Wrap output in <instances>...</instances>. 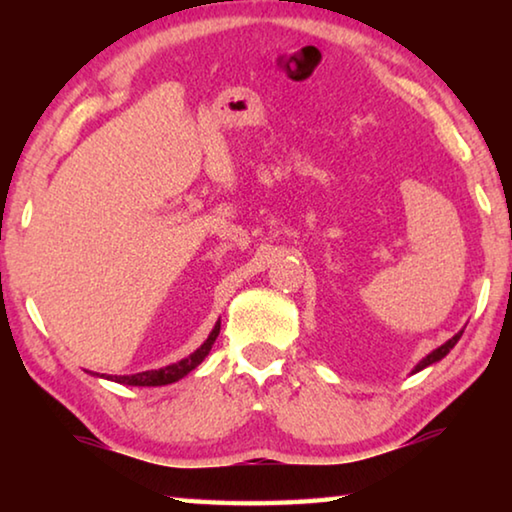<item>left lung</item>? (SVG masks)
Segmentation results:
<instances>
[{"instance_id": "8db88e82", "label": "left lung", "mask_w": 512, "mask_h": 512, "mask_svg": "<svg viewBox=\"0 0 512 512\" xmlns=\"http://www.w3.org/2000/svg\"><path fill=\"white\" fill-rule=\"evenodd\" d=\"M461 336H463V329H461V332H458V334H454L452 339H449L447 343L440 345V348H436V350H433V352H429L427 357H424V359L418 363V366L413 368V372H420V370H424V368H427V366H431V363H436V361H440V359H443V357H447L449 350L454 348V345L458 343V339H461Z\"/></svg>"}]
</instances>
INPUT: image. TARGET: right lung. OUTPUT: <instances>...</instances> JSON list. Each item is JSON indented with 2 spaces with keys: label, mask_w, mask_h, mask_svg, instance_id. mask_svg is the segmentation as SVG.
<instances>
[{
  "label": "right lung",
  "mask_w": 512,
  "mask_h": 512,
  "mask_svg": "<svg viewBox=\"0 0 512 512\" xmlns=\"http://www.w3.org/2000/svg\"><path fill=\"white\" fill-rule=\"evenodd\" d=\"M219 329H221V323H216L214 329L210 332V336H207V341L196 352L189 354L187 359H180L176 363H171V366H164V368H158V370H144V372H137V375H108L106 379H112V381H117V384H126V386H167V384H173V381L183 379L187 372H192L198 366V363H201L207 357V354H210L216 336H219Z\"/></svg>",
  "instance_id": "add662e5"
}]
</instances>
